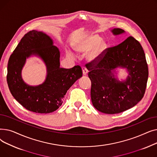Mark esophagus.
Segmentation results:
<instances>
[{
	"mask_svg": "<svg viewBox=\"0 0 157 157\" xmlns=\"http://www.w3.org/2000/svg\"><path fill=\"white\" fill-rule=\"evenodd\" d=\"M82 71H83V74L84 76L87 75V74H88V69H87L85 67H82Z\"/></svg>",
	"mask_w": 157,
	"mask_h": 157,
	"instance_id": "esophagus-1",
	"label": "esophagus"
}]
</instances>
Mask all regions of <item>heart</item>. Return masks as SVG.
<instances>
[{
  "instance_id": "b5f03b06",
  "label": "heart",
  "mask_w": 157,
  "mask_h": 157,
  "mask_svg": "<svg viewBox=\"0 0 157 157\" xmlns=\"http://www.w3.org/2000/svg\"><path fill=\"white\" fill-rule=\"evenodd\" d=\"M74 48L79 53H85L88 52L86 56V60L90 63H95L102 59L107 48V44L105 41L101 40L99 36L90 35L85 36L74 45ZM68 55L74 58V54L71 52H68Z\"/></svg>"
}]
</instances>
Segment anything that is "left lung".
Masks as SVG:
<instances>
[{
  "mask_svg": "<svg viewBox=\"0 0 157 157\" xmlns=\"http://www.w3.org/2000/svg\"><path fill=\"white\" fill-rule=\"evenodd\" d=\"M114 36L125 32L115 28ZM91 80V99L95 108L105 114H117L132 108L145 93L148 68L143 49L138 41L130 36L120 44L105 50L97 63H88ZM125 68L128 76L124 80L117 78L116 69Z\"/></svg>",
  "mask_w": 157,
  "mask_h": 157,
  "instance_id": "1",
  "label": "left lung"
}]
</instances>
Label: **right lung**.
I'll list each match as a JSON object with an SVG mask.
<instances>
[{
    "instance_id": "add662e5",
    "label": "right lung",
    "mask_w": 157,
    "mask_h": 157,
    "mask_svg": "<svg viewBox=\"0 0 157 157\" xmlns=\"http://www.w3.org/2000/svg\"><path fill=\"white\" fill-rule=\"evenodd\" d=\"M35 56L47 67L45 81L31 86L22 78L21 71L29 57ZM60 53L53 39L44 32L33 30L21 39L10 56L7 64V82L15 99L29 111L50 113L60 108L64 95L75 82L82 77L80 66L71 69L60 67Z\"/></svg>"
}]
</instances>
